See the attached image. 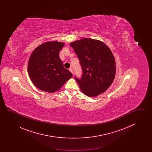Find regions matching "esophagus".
<instances>
[{"instance_id":"1","label":"esophagus","mask_w":152,"mask_h":152,"mask_svg":"<svg viewBox=\"0 0 152 152\" xmlns=\"http://www.w3.org/2000/svg\"><path fill=\"white\" fill-rule=\"evenodd\" d=\"M69 71L71 72L72 73H73V69L72 67H71V68H70L69 69Z\"/></svg>"}]
</instances>
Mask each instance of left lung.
<instances>
[{
  "instance_id": "1",
  "label": "left lung",
  "mask_w": 152,
  "mask_h": 152,
  "mask_svg": "<svg viewBox=\"0 0 152 152\" xmlns=\"http://www.w3.org/2000/svg\"><path fill=\"white\" fill-rule=\"evenodd\" d=\"M80 61L83 75L76 77L81 92L96 97L105 92L115 77L116 62L108 47L99 40L84 38L70 43Z\"/></svg>"
}]
</instances>
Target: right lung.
<instances>
[{
	"label": "right lung",
	"instance_id": "add662e5",
	"mask_svg": "<svg viewBox=\"0 0 152 152\" xmlns=\"http://www.w3.org/2000/svg\"><path fill=\"white\" fill-rule=\"evenodd\" d=\"M64 45L58 41L40 44L31 53L28 63V73L34 86L49 93L59 90L72 74L64 68L59 52Z\"/></svg>",
	"mask_w": 152,
	"mask_h": 152
}]
</instances>
